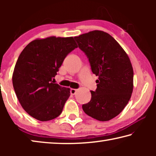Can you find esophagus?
<instances>
[{
  "label": "esophagus",
  "mask_w": 156,
  "mask_h": 156,
  "mask_svg": "<svg viewBox=\"0 0 156 156\" xmlns=\"http://www.w3.org/2000/svg\"><path fill=\"white\" fill-rule=\"evenodd\" d=\"M76 91H77V89H70V94L72 95H75Z\"/></svg>",
  "instance_id": "esophagus-1"
}]
</instances>
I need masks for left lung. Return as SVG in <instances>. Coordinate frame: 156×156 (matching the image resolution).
Wrapping results in <instances>:
<instances>
[{
    "label": "left lung",
    "mask_w": 156,
    "mask_h": 156,
    "mask_svg": "<svg viewBox=\"0 0 156 156\" xmlns=\"http://www.w3.org/2000/svg\"><path fill=\"white\" fill-rule=\"evenodd\" d=\"M87 57L93 73L98 76L96 91L83 105L86 114L99 121H108L124 109L133 87V71L129 58L109 34L94 30L74 37Z\"/></svg>",
    "instance_id": "8db88e82"
}]
</instances>
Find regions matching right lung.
<instances>
[{"instance_id":"add662e5","label":"right lung","mask_w":156,"mask_h":156,"mask_svg":"<svg viewBox=\"0 0 156 156\" xmlns=\"http://www.w3.org/2000/svg\"><path fill=\"white\" fill-rule=\"evenodd\" d=\"M77 47L73 37L51 36L31 41L20 53L13 87L21 106L31 117L48 121L62 113L70 89L52 80L66 56Z\"/></svg>"}]
</instances>
